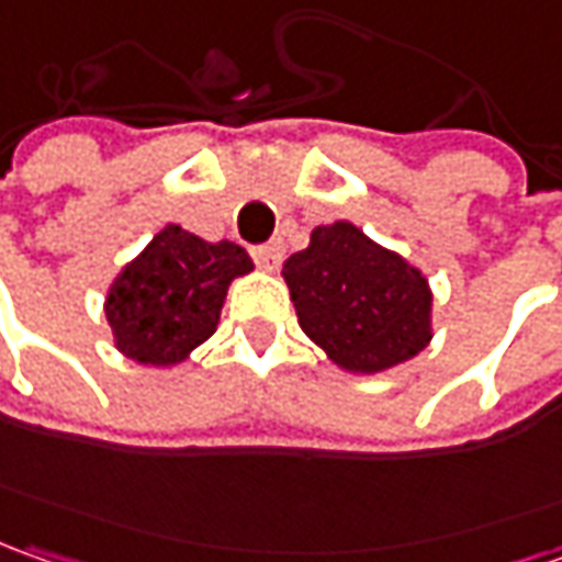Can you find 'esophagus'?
Masks as SVG:
<instances>
[{"instance_id":"34e87169","label":"esophagus","mask_w":562,"mask_h":562,"mask_svg":"<svg viewBox=\"0 0 562 562\" xmlns=\"http://www.w3.org/2000/svg\"><path fill=\"white\" fill-rule=\"evenodd\" d=\"M251 255H255L258 267H263V270H270V273H273V270H277V267H280V261H282V245L280 243L258 245V248H255Z\"/></svg>"}]
</instances>
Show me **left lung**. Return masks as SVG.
<instances>
[{"instance_id":"left-lung-1","label":"left lung","mask_w":562,"mask_h":562,"mask_svg":"<svg viewBox=\"0 0 562 562\" xmlns=\"http://www.w3.org/2000/svg\"><path fill=\"white\" fill-rule=\"evenodd\" d=\"M304 336L345 373L376 376L432 341V285L423 270L351 221L317 226L282 263Z\"/></svg>"}]
</instances>
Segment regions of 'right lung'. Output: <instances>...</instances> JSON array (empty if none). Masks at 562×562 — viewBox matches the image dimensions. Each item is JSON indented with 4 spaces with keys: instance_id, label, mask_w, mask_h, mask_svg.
I'll use <instances>...</instances> for the list:
<instances>
[{
    "instance_id": "1",
    "label": "right lung",
    "mask_w": 562,
    "mask_h": 562,
    "mask_svg": "<svg viewBox=\"0 0 562 562\" xmlns=\"http://www.w3.org/2000/svg\"><path fill=\"white\" fill-rule=\"evenodd\" d=\"M251 270L243 245L207 243L180 223H167L108 285L105 319L114 348L146 367L183 363L217 333L229 285Z\"/></svg>"
}]
</instances>
